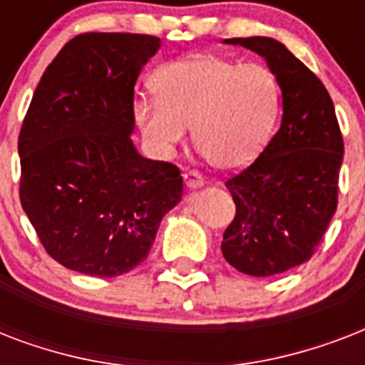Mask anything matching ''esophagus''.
<instances>
[{
    "label": "esophagus",
    "mask_w": 365,
    "mask_h": 365,
    "mask_svg": "<svg viewBox=\"0 0 365 365\" xmlns=\"http://www.w3.org/2000/svg\"><path fill=\"white\" fill-rule=\"evenodd\" d=\"M183 180H185V185H187L189 189H199L205 185V178H202V174L197 170H189L183 174Z\"/></svg>",
    "instance_id": "esophagus-1"
}]
</instances>
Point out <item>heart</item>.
Listing matches in <instances>:
<instances>
[{"mask_svg": "<svg viewBox=\"0 0 365 365\" xmlns=\"http://www.w3.org/2000/svg\"><path fill=\"white\" fill-rule=\"evenodd\" d=\"M157 100H138L134 121L149 149L170 157L187 128L205 159L239 170L261 153L280 108L274 73L257 62L237 64L217 54H193L155 71Z\"/></svg>", "mask_w": 365, "mask_h": 365, "instance_id": "b5f03b06", "label": "heart"}]
</instances>
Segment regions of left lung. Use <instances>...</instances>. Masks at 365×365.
<instances>
[{
	"label": "left lung",
	"instance_id": "obj_1",
	"mask_svg": "<svg viewBox=\"0 0 365 365\" xmlns=\"http://www.w3.org/2000/svg\"><path fill=\"white\" fill-rule=\"evenodd\" d=\"M263 56L282 91V123L257 159L225 182L237 214L222 252L250 277H272L305 263L335 210L343 136L322 81L271 37H233Z\"/></svg>",
	"mask_w": 365,
	"mask_h": 365
}]
</instances>
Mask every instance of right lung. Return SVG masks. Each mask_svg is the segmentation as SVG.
<instances>
[{
	"instance_id": "right-lung-1",
	"label": "right lung",
	"mask_w": 365,
	"mask_h": 365,
	"mask_svg": "<svg viewBox=\"0 0 365 365\" xmlns=\"http://www.w3.org/2000/svg\"><path fill=\"white\" fill-rule=\"evenodd\" d=\"M160 47L143 34H81L37 85L19 134L20 202L43 248L88 277L132 271L180 202V168L138 153L134 85Z\"/></svg>"
}]
</instances>
